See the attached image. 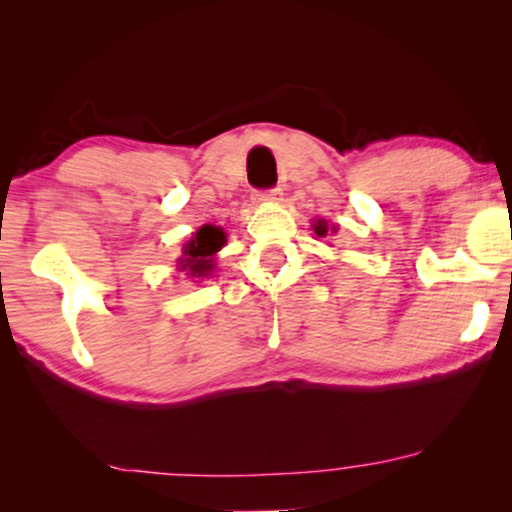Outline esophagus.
Listing matches in <instances>:
<instances>
[{"label":"esophagus","mask_w":512,"mask_h":512,"mask_svg":"<svg viewBox=\"0 0 512 512\" xmlns=\"http://www.w3.org/2000/svg\"><path fill=\"white\" fill-rule=\"evenodd\" d=\"M256 202H279L282 200V191L279 188H270V191H258L254 195Z\"/></svg>","instance_id":"34e87169"}]
</instances>
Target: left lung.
<instances>
[{
    "label": "left lung",
    "instance_id": "obj_1",
    "mask_svg": "<svg viewBox=\"0 0 512 512\" xmlns=\"http://www.w3.org/2000/svg\"><path fill=\"white\" fill-rule=\"evenodd\" d=\"M312 228H314V233H317L319 237H324L328 233V223L321 221V219H317V223H314Z\"/></svg>",
    "mask_w": 512,
    "mask_h": 512
}]
</instances>
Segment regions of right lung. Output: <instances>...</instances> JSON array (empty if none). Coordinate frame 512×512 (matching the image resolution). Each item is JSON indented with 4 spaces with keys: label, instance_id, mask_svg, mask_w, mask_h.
<instances>
[{
    "label": "right lung",
    "instance_id": "1",
    "mask_svg": "<svg viewBox=\"0 0 512 512\" xmlns=\"http://www.w3.org/2000/svg\"><path fill=\"white\" fill-rule=\"evenodd\" d=\"M223 244H226V233H223L221 228L205 223V226L198 228V233L184 244V254L177 258L179 270L193 279L209 277L216 268V251H221Z\"/></svg>",
    "mask_w": 512,
    "mask_h": 512
}]
</instances>
